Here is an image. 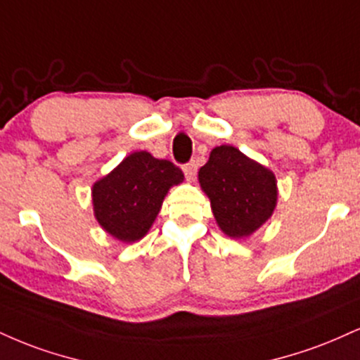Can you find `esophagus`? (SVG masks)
Here are the masks:
<instances>
[{
	"instance_id": "34e87169",
	"label": "esophagus",
	"mask_w": 360,
	"mask_h": 360,
	"mask_svg": "<svg viewBox=\"0 0 360 360\" xmlns=\"http://www.w3.org/2000/svg\"><path fill=\"white\" fill-rule=\"evenodd\" d=\"M183 171H184L186 177H188V181H194V177H196V171H198V164L194 161L184 164Z\"/></svg>"
}]
</instances>
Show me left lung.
Masks as SVG:
<instances>
[{
    "label": "left lung",
    "mask_w": 360,
    "mask_h": 360,
    "mask_svg": "<svg viewBox=\"0 0 360 360\" xmlns=\"http://www.w3.org/2000/svg\"><path fill=\"white\" fill-rule=\"evenodd\" d=\"M198 179L216 223L229 238L250 236L274 214L278 198L275 174L236 147H214Z\"/></svg>",
    "instance_id": "left-lung-1"
}]
</instances>
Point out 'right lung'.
Masks as SVG:
<instances>
[{
  "mask_svg": "<svg viewBox=\"0 0 360 360\" xmlns=\"http://www.w3.org/2000/svg\"><path fill=\"white\" fill-rule=\"evenodd\" d=\"M183 181V171L171 161L146 150L129 154L92 186L95 218L109 235L134 243L153 226L169 189Z\"/></svg>",
  "mask_w": 360,
  "mask_h": 360,
  "instance_id": "add662e5",
  "label": "right lung"
}]
</instances>
